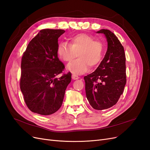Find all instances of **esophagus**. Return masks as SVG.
I'll return each instance as SVG.
<instances>
[{"mask_svg":"<svg viewBox=\"0 0 150 150\" xmlns=\"http://www.w3.org/2000/svg\"><path fill=\"white\" fill-rule=\"evenodd\" d=\"M79 78V76H77L76 74H72V79L73 80H77V79H78Z\"/></svg>","mask_w":150,"mask_h":150,"instance_id":"34e87169","label":"esophagus"}]
</instances>
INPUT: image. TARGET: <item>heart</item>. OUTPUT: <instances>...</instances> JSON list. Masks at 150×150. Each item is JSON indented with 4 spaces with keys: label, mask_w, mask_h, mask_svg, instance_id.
I'll return each instance as SVG.
<instances>
[{
    "label": "heart",
    "mask_w": 150,
    "mask_h": 150,
    "mask_svg": "<svg viewBox=\"0 0 150 150\" xmlns=\"http://www.w3.org/2000/svg\"><path fill=\"white\" fill-rule=\"evenodd\" d=\"M93 35L79 33L71 36L69 44L62 42L58 44L57 54L62 61L70 62L77 54L78 59L67 66V70L74 74H80L87 72L89 66L95 68L100 64L104 55V46Z\"/></svg>",
    "instance_id": "heart-1"
}]
</instances>
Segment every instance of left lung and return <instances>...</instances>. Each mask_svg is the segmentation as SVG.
<instances>
[{
  "label": "left lung",
  "instance_id": "8db88e82",
  "mask_svg": "<svg viewBox=\"0 0 150 150\" xmlns=\"http://www.w3.org/2000/svg\"><path fill=\"white\" fill-rule=\"evenodd\" d=\"M96 33L105 36L107 51L97 69L84 79L90 105L95 110H103L116 104L123 92L126 83V58L124 47L114 33L108 29Z\"/></svg>",
  "mask_w": 150,
  "mask_h": 150
}]
</instances>
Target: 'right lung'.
I'll list each match as a JSON object with an SVG mask.
<instances>
[{
    "label": "right lung",
    "instance_id": "right-lung-1",
    "mask_svg": "<svg viewBox=\"0 0 150 150\" xmlns=\"http://www.w3.org/2000/svg\"><path fill=\"white\" fill-rule=\"evenodd\" d=\"M64 33L62 29L41 30L22 57L21 90L28 108L39 115H52L61 108L71 81V72L56 78L64 69L57 54L58 38Z\"/></svg>",
    "mask_w": 150,
    "mask_h": 150
}]
</instances>
